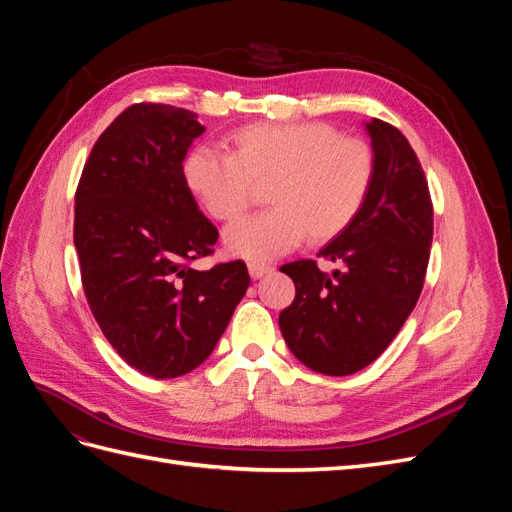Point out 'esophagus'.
Masks as SVG:
<instances>
[{"label":"esophagus","mask_w":512,"mask_h":512,"mask_svg":"<svg viewBox=\"0 0 512 512\" xmlns=\"http://www.w3.org/2000/svg\"><path fill=\"white\" fill-rule=\"evenodd\" d=\"M247 269H250L252 280H260V277H265L267 273L273 271V267L267 265V262H258V260H252L250 265H247Z\"/></svg>","instance_id":"1"}]
</instances>
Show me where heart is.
<instances>
[{"label":"heart","mask_w":512,"mask_h":512,"mask_svg":"<svg viewBox=\"0 0 512 512\" xmlns=\"http://www.w3.org/2000/svg\"><path fill=\"white\" fill-rule=\"evenodd\" d=\"M376 160L361 138L329 123H250L232 134V153L196 147L185 160V181L211 218L235 222L267 188L271 209L232 224L226 247L267 260L305 237L324 243L359 218L374 183Z\"/></svg>","instance_id":"obj_1"}]
</instances>
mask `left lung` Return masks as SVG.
Here are the masks:
<instances>
[{"label": "left lung", "mask_w": 512, "mask_h": 512, "mask_svg": "<svg viewBox=\"0 0 512 512\" xmlns=\"http://www.w3.org/2000/svg\"><path fill=\"white\" fill-rule=\"evenodd\" d=\"M376 173L365 207L320 258L288 262L294 301L280 314L290 352L318 374L350 376L389 348L425 284L433 239L429 185L408 138L391 123H367Z\"/></svg>", "instance_id": "obj_1"}]
</instances>
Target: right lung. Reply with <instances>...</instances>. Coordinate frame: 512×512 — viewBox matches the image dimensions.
Listing matches in <instances>:
<instances>
[{"label":"right lung","instance_id":"obj_1","mask_svg":"<svg viewBox=\"0 0 512 512\" xmlns=\"http://www.w3.org/2000/svg\"><path fill=\"white\" fill-rule=\"evenodd\" d=\"M203 132L185 108L132 104L100 134L74 196L91 314L121 359L156 380L203 363L250 286L243 260L192 269L220 237L183 175Z\"/></svg>","mask_w":512,"mask_h":512}]
</instances>
